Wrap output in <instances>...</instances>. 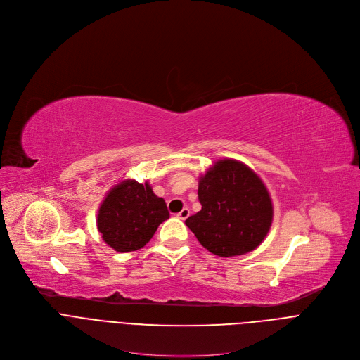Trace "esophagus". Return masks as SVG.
I'll list each match as a JSON object with an SVG mask.
<instances>
[{
	"label": "esophagus",
	"mask_w": 360,
	"mask_h": 360,
	"mask_svg": "<svg viewBox=\"0 0 360 360\" xmlns=\"http://www.w3.org/2000/svg\"><path fill=\"white\" fill-rule=\"evenodd\" d=\"M189 214H191V212H189V210H188V208H184V210H182L176 217H178L181 221H185V219L189 217Z\"/></svg>",
	"instance_id": "34e87169"
}]
</instances>
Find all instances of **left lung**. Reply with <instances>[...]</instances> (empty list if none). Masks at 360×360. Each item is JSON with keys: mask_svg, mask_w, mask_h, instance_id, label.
<instances>
[{"mask_svg": "<svg viewBox=\"0 0 360 360\" xmlns=\"http://www.w3.org/2000/svg\"><path fill=\"white\" fill-rule=\"evenodd\" d=\"M202 210L185 224L199 243L225 258L258 248L274 221L271 193L250 167L242 161H215L198 178Z\"/></svg>", "mask_w": 360, "mask_h": 360, "instance_id": "left-lung-1", "label": "left lung"}]
</instances>
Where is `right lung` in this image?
I'll return each instance as SVG.
<instances>
[{"mask_svg":"<svg viewBox=\"0 0 360 360\" xmlns=\"http://www.w3.org/2000/svg\"><path fill=\"white\" fill-rule=\"evenodd\" d=\"M168 218L165 200L153 193L150 184L128 178L115 184L99 203L96 228L108 246L127 253L143 248Z\"/></svg>","mask_w":360,"mask_h":360,"instance_id":"1","label":"right lung"}]
</instances>
